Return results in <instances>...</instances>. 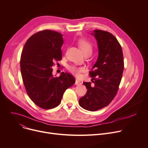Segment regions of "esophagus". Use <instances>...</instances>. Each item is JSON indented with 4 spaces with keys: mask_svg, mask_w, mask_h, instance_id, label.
Wrapping results in <instances>:
<instances>
[{
    "mask_svg": "<svg viewBox=\"0 0 148 148\" xmlns=\"http://www.w3.org/2000/svg\"><path fill=\"white\" fill-rule=\"evenodd\" d=\"M81 84H82L81 82H79V80H75V85H80Z\"/></svg>",
    "mask_w": 148,
    "mask_h": 148,
    "instance_id": "34e87169",
    "label": "esophagus"
}]
</instances>
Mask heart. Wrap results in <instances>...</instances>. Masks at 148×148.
Segmentation results:
<instances>
[{"mask_svg": "<svg viewBox=\"0 0 148 148\" xmlns=\"http://www.w3.org/2000/svg\"><path fill=\"white\" fill-rule=\"evenodd\" d=\"M77 44L84 54H91L93 50V45L89 41L85 40V39H80L77 41ZM67 69L70 73L77 77H80L82 73L85 71V68L84 67L78 66L74 65L68 66Z\"/></svg>", "mask_w": 148, "mask_h": 148, "instance_id": "b5f03b06", "label": "heart"}]
</instances>
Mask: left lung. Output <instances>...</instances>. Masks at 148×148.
Masks as SVG:
<instances>
[{
	"mask_svg": "<svg viewBox=\"0 0 148 148\" xmlns=\"http://www.w3.org/2000/svg\"><path fill=\"white\" fill-rule=\"evenodd\" d=\"M99 55L97 61L89 71L90 82H83L87 92L79 99L84 109L91 112L107 106L118 91L122 79L124 62L121 45L113 35L101 30H95Z\"/></svg>",
	"mask_w": 148,
	"mask_h": 148,
	"instance_id": "obj_1",
	"label": "left lung"
}]
</instances>
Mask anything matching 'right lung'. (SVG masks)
I'll list each match as a JSON object with an SVG mask.
<instances>
[{
    "instance_id": "right-lung-1",
    "label": "right lung",
    "mask_w": 148,
    "mask_h": 148,
    "mask_svg": "<svg viewBox=\"0 0 148 148\" xmlns=\"http://www.w3.org/2000/svg\"><path fill=\"white\" fill-rule=\"evenodd\" d=\"M62 36L54 30H41L28 39L21 54V73L27 94L45 110L59 106L66 89L75 82L66 73L56 77L52 74L54 62L62 60Z\"/></svg>"
}]
</instances>
